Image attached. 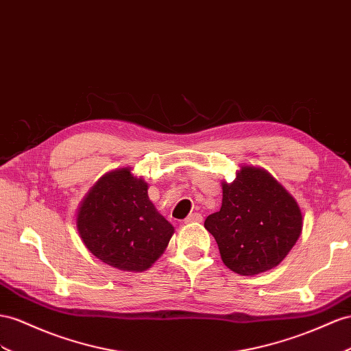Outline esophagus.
<instances>
[{
    "instance_id": "34e87169",
    "label": "esophagus",
    "mask_w": 351,
    "mask_h": 351,
    "mask_svg": "<svg viewBox=\"0 0 351 351\" xmlns=\"http://www.w3.org/2000/svg\"><path fill=\"white\" fill-rule=\"evenodd\" d=\"M203 221V217H202V213H197V212H194V213H190L186 217V219H185V222L186 223H191V222H202Z\"/></svg>"
}]
</instances>
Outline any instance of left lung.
Masks as SVG:
<instances>
[{"instance_id": "obj_1", "label": "left lung", "mask_w": 351, "mask_h": 351, "mask_svg": "<svg viewBox=\"0 0 351 351\" xmlns=\"http://www.w3.org/2000/svg\"><path fill=\"white\" fill-rule=\"evenodd\" d=\"M204 228L231 271L255 276L289 254L302 231V213L267 170L241 166L234 181L222 184L221 210L206 218Z\"/></svg>"}]
</instances>
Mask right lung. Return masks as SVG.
Returning <instances> with one entry per match:
<instances>
[{
    "instance_id": "right-lung-1",
    "label": "right lung",
    "mask_w": 351,
    "mask_h": 351,
    "mask_svg": "<svg viewBox=\"0 0 351 351\" xmlns=\"http://www.w3.org/2000/svg\"><path fill=\"white\" fill-rule=\"evenodd\" d=\"M86 247L123 271H143L165 252L175 228L157 212L148 184L129 167L108 172L87 193L77 213Z\"/></svg>"
}]
</instances>
